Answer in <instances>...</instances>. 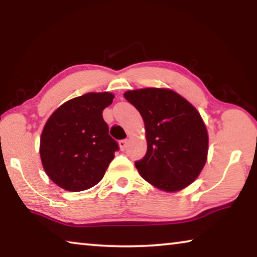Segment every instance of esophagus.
Segmentation results:
<instances>
[{
	"instance_id": "obj_1",
	"label": "esophagus",
	"mask_w": 257,
	"mask_h": 257,
	"mask_svg": "<svg viewBox=\"0 0 257 257\" xmlns=\"http://www.w3.org/2000/svg\"><path fill=\"white\" fill-rule=\"evenodd\" d=\"M119 145H120V149L122 151H124L125 149H127V146H128V140H121L119 142Z\"/></svg>"
}]
</instances>
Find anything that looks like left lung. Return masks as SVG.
<instances>
[{
    "mask_svg": "<svg viewBox=\"0 0 257 257\" xmlns=\"http://www.w3.org/2000/svg\"><path fill=\"white\" fill-rule=\"evenodd\" d=\"M123 96L141 113L145 124L148 151L135 161L141 176L168 192L190 185L200 174L208 153V134L200 114L169 89H138Z\"/></svg>",
    "mask_w": 257,
    "mask_h": 257,
    "instance_id": "left-lung-1",
    "label": "left lung"
}]
</instances>
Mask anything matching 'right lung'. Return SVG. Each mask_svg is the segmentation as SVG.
I'll return each mask as SVG.
<instances>
[{
  "instance_id": "add662e5",
  "label": "right lung",
  "mask_w": 257,
  "mask_h": 257,
  "mask_svg": "<svg viewBox=\"0 0 257 257\" xmlns=\"http://www.w3.org/2000/svg\"><path fill=\"white\" fill-rule=\"evenodd\" d=\"M109 92H89L64 103L49 117L41 135L40 154L50 180L79 192L101 181L119 144L108 135L103 109Z\"/></svg>"
}]
</instances>
